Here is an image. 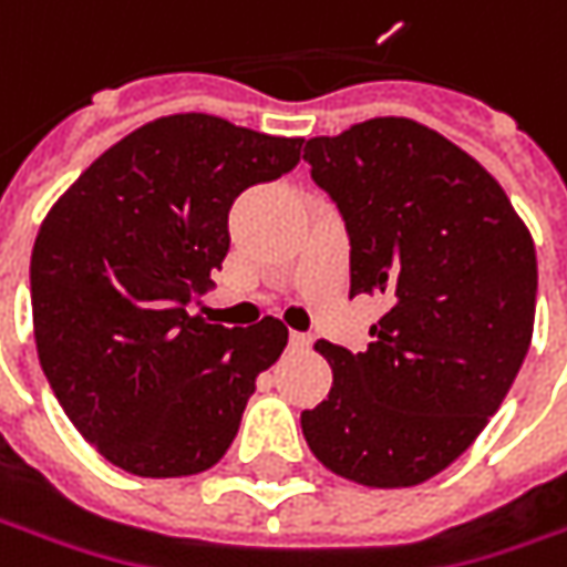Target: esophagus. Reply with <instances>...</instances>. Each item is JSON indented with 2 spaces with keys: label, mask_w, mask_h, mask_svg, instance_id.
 I'll use <instances>...</instances> for the list:
<instances>
[{
  "label": "esophagus",
  "mask_w": 567,
  "mask_h": 567,
  "mask_svg": "<svg viewBox=\"0 0 567 567\" xmlns=\"http://www.w3.org/2000/svg\"><path fill=\"white\" fill-rule=\"evenodd\" d=\"M290 347H293V350H309V347H312V334L293 331V334H290Z\"/></svg>",
  "instance_id": "34e87169"
}]
</instances>
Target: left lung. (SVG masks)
Instances as JSON below:
<instances>
[{
    "label": "left lung",
    "instance_id": "1",
    "mask_svg": "<svg viewBox=\"0 0 567 567\" xmlns=\"http://www.w3.org/2000/svg\"><path fill=\"white\" fill-rule=\"evenodd\" d=\"M306 164L347 229L350 296H384L388 312L362 353L318 340L334 384L302 435L338 476L416 486L473 445L520 372L534 239L467 151L413 120L309 138Z\"/></svg>",
    "mask_w": 567,
    "mask_h": 567
}]
</instances>
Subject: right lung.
Segmentation results:
<instances>
[{
	"instance_id": "right-lung-1",
	"label": "right lung",
	"mask_w": 567,
	"mask_h": 567,
	"mask_svg": "<svg viewBox=\"0 0 567 567\" xmlns=\"http://www.w3.org/2000/svg\"><path fill=\"white\" fill-rule=\"evenodd\" d=\"M299 151L302 138L220 116H164L100 154L47 214L31 255L37 357L110 464L192 476L233 445L287 328H224L192 306L227 258L233 202L290 173Z\"/></svg>"
}]
</instances>
